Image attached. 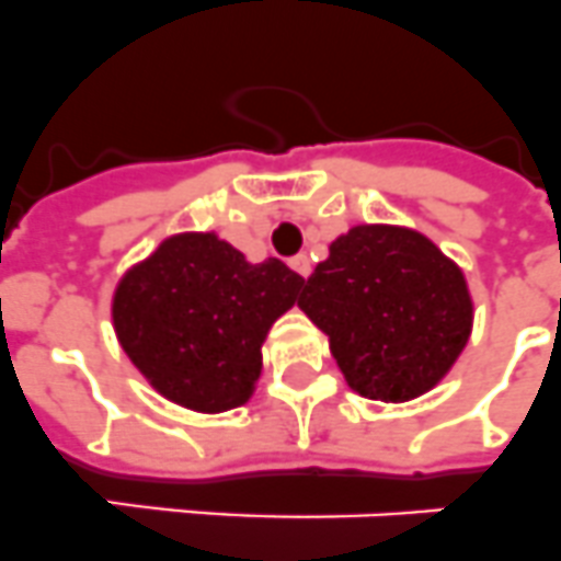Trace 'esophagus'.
Returning <instances> with one entry per match:
<instances>
[{
    "mask_svg": "<svg viewBox=\"0 0 561 561\" xmlns=\"http://www.w3.org/2000/svg\"><path fill=\"white\" fill-rule=\"evenodd\" d=\"M290 267H294V271L299 273V276H305V279H308V276H310V259L305 256V253H302V256L290 259Z\"/></svg>",
    "mask_w": 561,
    "mask_h": 561,
    "instance_id": "esophagus-1",
    "label": "esophagus"
}]
</instances>
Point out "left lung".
Returning a JSON list of instances; mask_svg holds the SVG:
<instances>
[{
	"instance_id": "8db88e82",
	"label": "left lung",
	"mask_w": 561,
	"mask_h": 561,
	"mask_svg": "<svg viewBox=\"0 0 561 561\" xmlns=\"http://www.w3.org/2000/svg\"><path fill=\"white\" fill-rule=\"evenodd\" d=\"M299 308L359 397L411 402L448 376L473 328L462 267L413 228L356 225L331 242Z\"/></svg>"
}]
</instances>
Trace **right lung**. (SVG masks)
<instances>
[{
	"instance_id": "add662e5",
	"label": "right lung",
	"mask_w": 561,
	"mask_h": 561,
	"mask_svg": "<svg viewBox=\"0 0 561 561\" xmlns=\"http://www.w3.org/2000/svg\"><path fill=\"white\" fill-rule=\"evenodd\" d=\"M305 279L279 259L248 262L216 233H176L113 290V331L150 388L187 411L253 397L271 324Z\"/></svg>"
}]
</instances>
